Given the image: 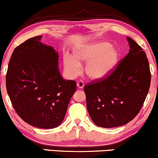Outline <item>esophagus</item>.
Here are the masks:
<instances>
[{
  "label": "esophagus",
  "mask_w": 158,
  "mask_h": 158,
  "mask_svg": "<svg viewBox=\"0 0 158 158\" xmlns=\"http://www.w3.org/2000/svg\"><path fill=\"white\" fill-rule=\"evenodd\" d=\"M77 86L79 89H83L84 86V84L82 81H77Z\"/></svg>",
  "instance_id": "esophagus-1"
}]
</instances>
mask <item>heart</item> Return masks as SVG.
Here are the masks:
<instances>
[{
  "mask_svg": "<svg viewBox=\"0 0 158 158\" xmlns=\"http://www.w3.org/2000/svg\"><path fill=\"white\" fill-rule=\"evenodd\" d=\"M75 57L79 61L87 62L86 74L90 79H103L110 76L117 68L119 52L110 42L99 41L88 44L75 52ZM72 56H66L64 63L66 70L72 76L79 74L81 64Z\"/></svg>",
  "mask_w": 158,
  "mask_h": 158,
  "instance_id": "1",
  "label": "heart"
}]
</instances>
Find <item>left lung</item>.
<instances>
[{
	"instance_id": "8db88e82",
	"label": "left lung",
	"mask_w": 158,
	"mask_h": 158,
	"mask_svg": "<svg viewBox=\"0 0 158 158\" xmlns=\"http://www.w3.org/2000/svg\"><path fill=\"white\" fill-rule=\"evenodd\" d=\"M127 39L130 52L114 72L84 87L89 116L102 127H116L132 120L149 92L151 74L146 54L134 40Z\"/></svg>"
}]
</instances>
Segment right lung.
I'll list each match as a JSON object with an SVG mask.
<instances>
[{
    "mask_svg": "<svg viewBox=\"0 0 158 158\" xmlns=\"http://www.w3.org/2000/svg\"><path fill=\"white\" fill-rule=\"evenodd\" d=\"M42 35L26 40L10 59L6 89L13 108L30 125L52 129L61 124L76 92V82L64 80L59 53L41 42Z\"/></svg>",
    "mask_w": 158,
    "mask_h": 158,
    "instance_id": "right-lung-1",
    "label": "right lung"
}]
</instances>
